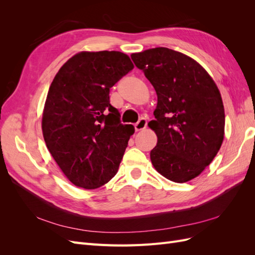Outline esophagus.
I'll return each instance as SVG.
<instances>
[{
	"label": "esophagus",
	"mask_w": 255,
	"mask_h": 255,
	"mask_svg": "<svg viewBox=\"0 0 255 255\" xmlns=\"http://www.w3.org/2000/svg\"><path fill=\"white\" fill-rule=\"evenodd\" d=\"M146 120L144 119V118H141V119H139L138 120V122L137 123H135V130H141V129H143V128H145V127H146Z\"/></svg>",
	"instance_id": "34e87169"
}]
</instances>
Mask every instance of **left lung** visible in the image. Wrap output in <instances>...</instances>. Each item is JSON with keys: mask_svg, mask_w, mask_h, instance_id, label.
Listing matches in <instances>:
<instances>
[{"mask_svg": "<svg viewBox=\"0 0 255 255\" xmlns=\"http://www.w3.org/2000/svg\"><path fill=\"white\" fill-rule=\"evenodd\" d=\"M157 95L151 161L166 179L185 183L212 163L225 136V109L215 82L196 60L168 48L130 55Z\"/></svg>", "mask_w": 255, "mask_h": 255, "instance_id": "8db88e82", "label": "left lung"}]
</instances>
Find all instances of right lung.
<instances>
[{
    "label": "right lung",
    "mask_w": 255,
    "mask_h": 255,
    "mask_svg": "<svg viewBox=\"0 0 255 255\" xmlns=\"http://www.w3.org/2000/svg\"><path fill=\"white\" fill-rule=\"evenodd\" d=\"M133 68L125 53L81 52L51 84L42 115L43 138L76 186L101 187L118 171L134 127L121 123L110 89Z\"/></svg>",
    "instance_id": "1"
}]
</instances>
